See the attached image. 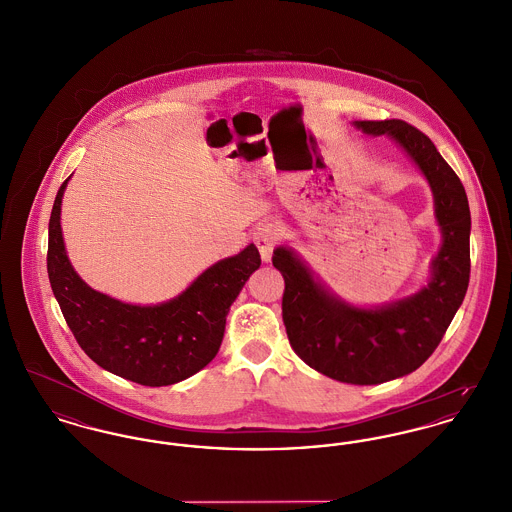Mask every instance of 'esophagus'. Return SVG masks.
Returning <instances> with one entry per match:
<instances>
[{
	"mask_svg": "<svg viewBox=\"0 0 512 512\" xmlns=\"http://www.w3.org/2000/svg\"><path fill=\"white\" fill-rule=\"evenodd\" d=\"M278 236H280V228L276 224H272V222H265V224H261L257 228L253 241H255V245L259 249L263 261H267V263L271 261L272 251H274V247L278 243Z\"/></svg>",
	"mask_w": 512,
	"mask_h": 512,
	"instance_id": "1",
	"label": "esophagus"
}]
</instances>
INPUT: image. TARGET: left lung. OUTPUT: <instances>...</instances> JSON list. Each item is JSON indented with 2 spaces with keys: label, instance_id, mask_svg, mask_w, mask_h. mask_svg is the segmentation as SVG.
I'll return each mask as SVG.
<instances>
[{
  "label": "left lung",
  "instance_id": "8db88e82",
  "mask_svg": "<svg viewBox=\"0 0 512 512\" xmlns=\"http://www.w3.org/2000/svg\"><path fill=\"white\" fill-rule=\"evenodd\" d=\"M354 125L369 135H389L431 185L443 245L429 284L412 298L360 309L331 296L292 249L278 247L272 265L284 276L282 319L301 360L342 383L379 385L416 371L449 329L470 282L472 222L462 181L425 133L402 120Z\"/></svg>",
  "mask_w": 512,
  "mask_h": 512
}]
</instances>
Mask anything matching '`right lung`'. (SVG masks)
Segmentation results:
<instances>
[{
  "mask_svg": "<svg viewBox=\"0 0 512 512\" xmlns=\"http://www.w3.org/2000/svg\"><path fill=\"white\" fill-rule=\"evenodd\" d=\"M61 183L48 224V278L67 327L102 369L145 387H166L201 371L218 354L230 305L261 267L251 243L218 261L176 300L121 303L89 288L73 271L61 238Z\"/></svg>",
  "mask_w": 512,
  "mask_h": 512,
  "instance_id": "right-lung-1",
  "label": "right lung"
}]
</instances>
